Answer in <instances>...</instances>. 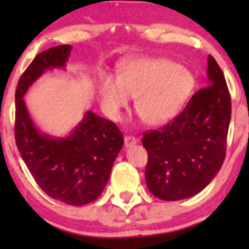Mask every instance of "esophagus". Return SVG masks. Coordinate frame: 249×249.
<instances>
[{"label":"esophagus","instance_id":"1","mask_svg":"<svg viewBox=\"0 0 249 249\" xmlns=\"http://www.w3.org/2000/svg\"><path fill=\"white\" fill-rule=\"evenodd\" d=\"M124 143H125V147L129 148V147H132V145L136 144L137 140L135 139L134 136H130V135H127V136H125Z\"/></svg>","mask_w":249,"mask_h":249}]
</instances>
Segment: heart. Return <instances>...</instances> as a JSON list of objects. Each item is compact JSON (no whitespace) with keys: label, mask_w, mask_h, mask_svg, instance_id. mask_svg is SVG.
<instances>
[{"label":"heart","mask_w":249,"mask_h":249,"mask_svg":"<svg viewBox=\"0 0 249 249\" xmlns=\"http://www.w3.org/2000/svg\"><path fill=\"white\" fill-rule=\"evenodd\" d=\"M194 83L193 74L173 61L142 57L125 64L117 78H102L97 94L102 110L110 119H120L130 97H135V108L142 119L149 125H160L179 113Z\"/></svg>","instance_id":"heart-1"}]
</instances>
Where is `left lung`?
I'll use <instances>...</instances> for the list:
<instances>
[{"instance_id": "1", "label": "left lung", "mask_w": 249, "mask_h": 249, "mask_svg": "<svg viewBox=\"0 0 249 249\" xmlns=\"http://www.w3.org/2000/svg\"><path fill=\"white\" fill-rule=\"evenodd\" d=\"M207 82L208 87L193 95L170 124L143 135L148 153L145 183L161 200L196 195L217 176L225 159L231 99L212 55H208Z\"/></svg>"}]
</instances>
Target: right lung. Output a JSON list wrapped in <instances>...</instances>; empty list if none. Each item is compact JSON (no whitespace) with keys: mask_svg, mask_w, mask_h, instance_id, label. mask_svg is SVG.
I'll use <instances>...</instances> for the list:
<instances>
[{"mask_svg":"<svg viewBox=\"0 0 249 249\" xmlns=\"http://www.w3.org/2000/svg\"><path fill=\"white\" fill-rule=\"evenodd\" d=\"M72 47L57 46L37 55L20 77L16 91V142L27 169L42 190L67 205L82 206L101 195L124 139L117 125L88 110L65 137L42 132L24 96L50 70H65Z\"/></svg>","mask_w":249,"mask_h":249,"instance_id":"right-lung-1","label":"right lung"}]
</instances>
